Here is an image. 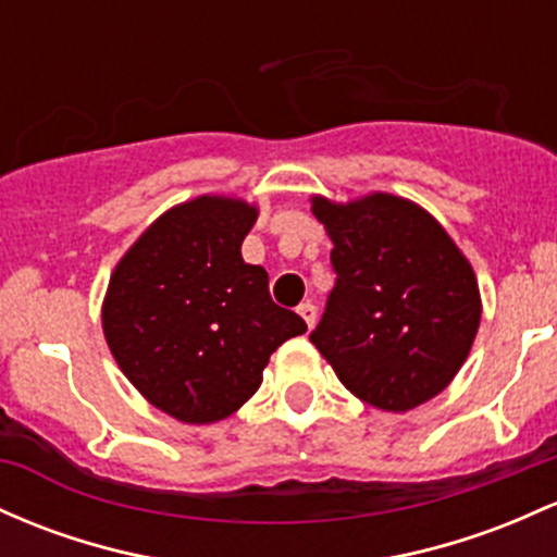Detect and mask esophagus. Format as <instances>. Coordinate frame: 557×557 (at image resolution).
I'll use <instances>...</instances> for the list:
<instances>
[{
	"instance_id": "esophagus-1",
	"label": "esophagus",
	"mask_w": 557,
	"mask_h": 557,
	"mask_svg": "<svg viewBox=\"0 0 557 557\" xmlns=\"http://www.w3.org/2000/svg\"><path fill=\"white\" fill-rule=\"evenodd\" d=\"M298 314H301V320L307 322V327L311 330L314 327V322H317V307L311 301H304L301 307H298Z\"/></svg>"
}]
</instances>
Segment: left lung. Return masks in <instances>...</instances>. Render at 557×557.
<instances>
[{
	"instance_id": "obj_1",
	"label": "left lung",
	"mask_w": 557,
	"mask_h": 557,
	"mask_svg": "<svg viewBox=\"0 0 557 557\" xmlns=\"http://www.w3.org/2000/svg\"><path fill=\"white\" fill-rule=\"evenodd\" d=\"M335 285L309 341L341 383L388 412L433 399L466 362L481 322L479 283L460 248L420 206L375 193L314 198Z\"/></svg>"
}]
</instances>
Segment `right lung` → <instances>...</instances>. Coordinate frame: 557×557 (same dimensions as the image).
Instances as JSON below:
<instances>
[{"label":"right lung","instance_id":"add662e5","mask_svg":"<svg viewBox=\"0 0 557 557\" xmlns=\"http://www.w3.org/2000/svg\"><path fill=\"white\" fill-rule=\"evenodd\" d=\"M253 206L195 198L163 213L119 261L102 330L134 388L182 423H216L261 386L280 344L307 333L269 296L240 246Z\"/></svg>","mask_w":557,"mask_h":557}]
</instances>
